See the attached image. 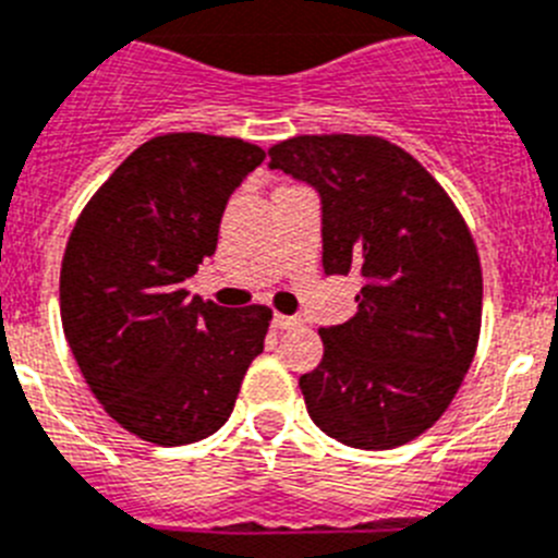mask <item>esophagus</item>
Instances as JSON below:
<instances>
[{
	"mask_svg": "<svg viewBox=\"0 0 558 558\" xmlns=\"http://www.w3.org/2000/svg\"><path fill=\"white\" fill-rule=\"evenodd\" d=\"M300 319L298 317H289V314H275L272 317V328L275 331H286V328H294Z\"/></svg>",
	"mask_w": 558,
	"mask_h": 558,
	"instance_id": "obj_1",
	"label": "esophagus"
}]
</instances>
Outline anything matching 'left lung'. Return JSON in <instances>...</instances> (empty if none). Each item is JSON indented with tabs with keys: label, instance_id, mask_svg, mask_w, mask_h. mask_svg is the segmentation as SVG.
Returning a JSON list of instances; mask_svg holds the SVG:
<instances>
[{
	"label": "left lung",
	"instance_id": "left-lung-1",
	"mask_svg": "<svg viewBox=\"0 0 558 558\" xmlns=\"http://www.w3.org/2000/svg\"><path fill=\"white\" fill-rule=\"evenodd\" d=\"M269 157L319 191L326 275H362L356 314L319 328L323 362L300 376L308 415L345 447H401L447 413L477 351L472 232L413 154L373 134H300Z\"/></svg>",
	"mask_w": 558,
	"mask_h": 558
}]
</instances>
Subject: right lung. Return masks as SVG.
Listing matches in <instances>:
<instances>
[{
	"instance_id": "add662e5",
	"label": "right lung",
	"mask_w": 558,
	"mask_h": 558,
	"mask_svg": "<svg viewBox=\"0 0 558 558\" xmlns=\"http://www.w3.org/2000/svg\"><path fill=\"white\" fill-rule=\"evenodd\" d=\"M264 148L202 132L159 134L86 202L61 260V326L106 413L157 447L230 418L272 308H225L185 283L219 241L221 213Z\"/></svg>"
}]
</instances>
